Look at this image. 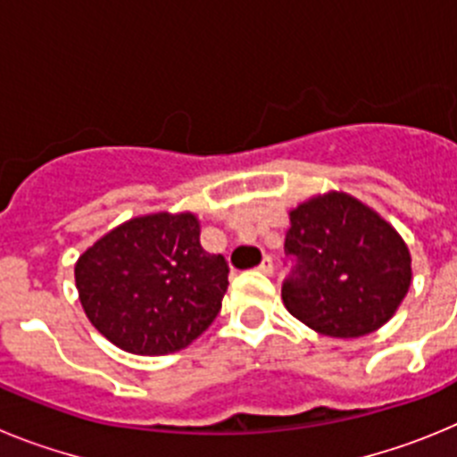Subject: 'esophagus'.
I'll return each instance as SVG.
<instances>
[{
    "instance_id": "1",
    "label": "esophagus",
    "mask_w": 457,
    "mask_h": 457,
    "mask_svg": "<svg viewBox=\"0 0 457 457\" xmlns=\"http://www.w3.org/2000/svg\"><path fill=\"white\" fill-rule=\"evenodd\" d=\"M258 270H261V272H263V274H272V272H274V263H272V258H270V256H265L263 261H261V265H258Z\"/></svg>"
}]
</instances>
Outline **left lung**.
Here are the masks:
<instances>
[{"mask_svg": "<svg viewBox=\"0 0 457 457\" xmlns=\"http://www.w3.org/2000/svg\"><path fill=\"white\" fill-rule=\"evenodd\" d=\"M286 309L318 334L357 338L385 325L411 284L410 249L394 226L350 194L290 210Z\"/></svg>", "mask_w": 457, "mask_h": 457, "instance_id": "8db88e82", "label": "left lung"}]
</instances>
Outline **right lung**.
<instances>
[{"label":"right lung","instance_id":"right-lung-1","mask_svg":"<svg viewBox=\"0 0 457 457\" xmlns=\"http://www.w3.org/2000/svg\"><path fill=\"white\" fill-rule=\"evenodd\" d=\"M192 212L116 226L75 263L79 302L107 341L132 354L187 348L221 309L228 265L199 242Z\"/></svg>","mask_w":457,"mask_h":457}]
</instances>
